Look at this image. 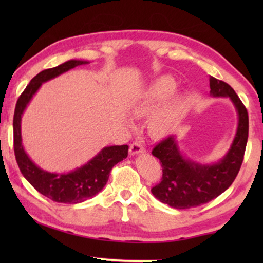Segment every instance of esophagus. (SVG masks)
Returning a JSON list of instances; mask_svg holds the SVG:
<instances>
[{
	"mask_svg": "<svg viewBox=\"0 0 263 263\" xmlns=\"http://www.w3.org/2000/svg\"><path fill=\"white\" fill-rule=\"evenodd\" d=\"M129 152H130L132 156H135V154L143 153L145 152V147H143L140 142H133L130 145V148H129Z\"/></svg>",
	"mask_w": 263,
	"mask_h": 263,
	"instance_id": "esophagus-1",
	"label": "esophagus"
}]
</instances>
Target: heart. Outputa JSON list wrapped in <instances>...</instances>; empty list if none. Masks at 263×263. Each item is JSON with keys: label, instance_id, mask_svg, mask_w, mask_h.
<instances>
[{"label": "heart", "instance_id": "obj_1", "mask_svg": "<svg viewBox=\"0 0 263 263\" xmlns=\"http://www.w3.org/2000/svg\"><path fill=\"white\" fill-rule=\"evenodd\" d=\"M176 82L171 77H160L148 87L139 92L132 102L133 112L138 116H147L172 96ZM179 104L172 102L154 115L149 121V133L153 136H163L170 130L178 116Z\"/></svg>", "mask_w": 263, "mask_h": 263}]
</instances>
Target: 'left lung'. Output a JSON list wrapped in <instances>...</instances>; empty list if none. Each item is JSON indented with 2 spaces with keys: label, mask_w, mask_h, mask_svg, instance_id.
<instances>
[{
  "label": "left lung",
  "mask_w": 263,
  "mask_h": 263,
  "mask_svg": "<svg viewBox=\"0 0 263 263\" xmlns=\"http://www.w3.org/2000/svg\"><path fill=\"white\" fill-rule=\"evenodd\" d=\"M210 87L213 97H229L238 114V128L226 156L215 164L186 159L179 152L175 135L161 140L152 151L160 160L163 177L151 192L160 202L177 210L197 207L218 197L232 184L243 163L249 133L248 111L229 84L211 77Z\"/></svg>",
  "instance_id": "1"
}]
</instances>
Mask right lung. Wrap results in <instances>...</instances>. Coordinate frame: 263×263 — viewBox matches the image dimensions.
<instances>
[{
    "instance_id": "obj_1",
    "label": "right lung",
    "mask_w": 263,
    "mask_h": 263,
    "mask_svg": "<svg viewBox=\"0 0 263 263\" xmlns=\"http://www.w3.org/2000/svg\"><path fill=\"white\" fill-rule=\"evenodd\" d=\"M86 63H88L87 61L70 60L55 68L41 71L21 93L14 111V153L21 174L37 192L56 202L80 203L97 195L105 186L112 167L128 156V145L104 147L84 166L68 174H52L38 167L25 152L21 142V116L32 97L43 82Z\"/></svg>"
}]
</instances>
